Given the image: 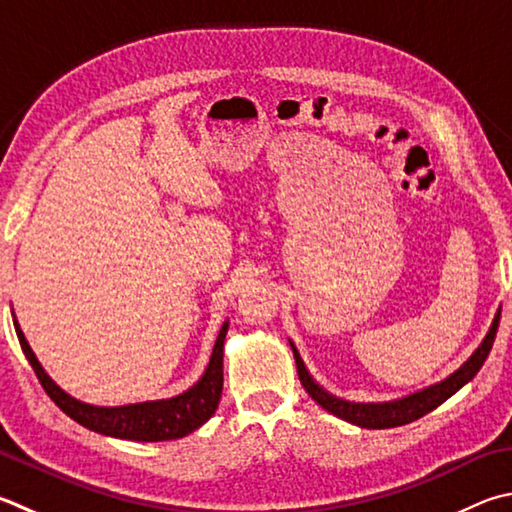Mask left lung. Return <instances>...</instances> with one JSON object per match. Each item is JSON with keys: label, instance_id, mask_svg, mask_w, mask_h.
Wrapping results in <instances>:
<instances>
[{"label": "left lung", "instance_id": "1", "mask_svg": "<svg viewBox=\"0 0 512 512\" xmlns=\"http://www.w3.org/2000/svg\"><path fill=\"white\" fill-rule=\"evenodd\" d=\"M499 318H501V309L495 313V320H492L486 338L481 340V345L457 371H454V374L441 380V383L421 389V392L410 394L405 398H398V401H389V403H351V401H345V398L329 394L327 389H322L311 378L309 369L304 367V360L300 358V353H297L293 342H291V349L295 356L300 383L306 392H309V396L315 403L347 423H353L358 427H367V430H387V427L407 425V423L416 421V418L430 414L441 403L448 401L452 394H457L463 385L470 383V380L477 376V371L483 367V362H486V358H488L492 342H495V336H497Z\"/></svg>", "mask_w": 512, "mask_h": 512}]
</instances>
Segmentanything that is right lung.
I'll return each mask as SVG.
<instances>
[{
    "label": "right lung",
    "mask_w": 512,
    "mask_h": 512,
    "mask_svg": "<svg viewBox=\"0 0 512 512\" xmlns=\"http://www.w3.org/2000/svg\"><path fill=\"white\" fill-rule=\"evenodd\" d=\"M13 324L24 356L31 362L44 392L51 396V401L64 414L71 416L80 425H85L87 430L127 441H172L188 436L217 412L221 389H224V340L228 333V322H224V327L219 331L206 371H203V376L188 392L163 398V401H145L120 407H96L69 396L64 389L53 383L51 376L40 365V360L35 358L17 320H13Z\"/></svg>",
    "instance_id": "1"
}]
</instances>
